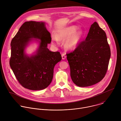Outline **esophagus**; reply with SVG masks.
<instances>
[{
	"mask_svg": "<svg viewBox=\"0 0 121 121\" xmlns=\"http://www.w3.org/2000/svg\"><path fill=\"white\" fill-rule=\"evenodd\" d=\"M66 56H65V53H63V54H62V59H65L66 58Z\"/></svg>",
	"mask_w": 121,
	"mask_h": 121,
	"instance_id": "34e87169",
	"label": "esophagus"
}]
</instances>
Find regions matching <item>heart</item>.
<instances>
[{
    "instance_id": "b5f03b06",
    "label": "heart",
    "mask_w": 121,
    "mask_h": 121,
    "mask_svg": "<svg viewBox=\"0 0 121 121\" xmlns=\"http://www.w3.org/2000/svg\"><path fill=\"white\" fill-rule=\"evenodd\" d=\"M78 28L76 26H72L62 29L56 34V36H52V44L54 45H58V40L63 41L65 40L64 47L66 49L71 50L75 48L84 35L82 29L76 31Z\"/></svg>"
}]
</instances>
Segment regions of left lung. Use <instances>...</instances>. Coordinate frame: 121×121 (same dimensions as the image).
Wrapping results in <instances>:
<instances>
[{
  "instance_id": "1",
  "label": "left lung",
  "mask_w": 121,
  "mask_h": 121,
  "mask_svg": "<svg viewBox=\"0 0 121 121\" xmlns=\"http://www.w3.org/2000/svg\"><path fill=\"white\" fill-rule=\"evenodd\" d=\"M66 56L74 84L86 87L99 82L106 74L111 56L105 32L95 22L86 39Z\"/></svg>"
}]
</instances>
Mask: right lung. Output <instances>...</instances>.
Returning <instances> with one entry per match:
<instances>
[{"label": "right lung", "mask_w": 121, "mask_h": 121, "mask_svg": "<svg viewBox=\"0 0 121 121\" xmlns=\"http://www.w3.org/2000/svg\"><path fill=\"white\" fill-rule=\"evenodd\" d=\"M33 38L41 40L37 54L31 57L24 49ZM51 42L50 33L42 22H25L12 39L9 65L19 83L24 88L40 90L51 83L55 65L62 59L59 52L47 48Z\"/></svg>", "instance_id": "obj_1"}]
</instances>
